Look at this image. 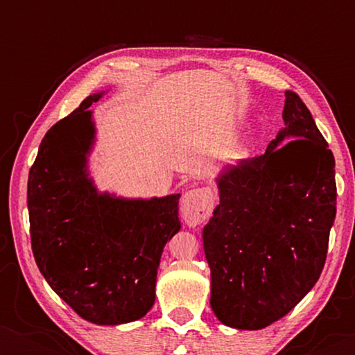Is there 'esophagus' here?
I'll return each mask as SVG.
<instances>
[{
	"label": "esophagus",
	"mask_w": 355,
	"mask_h": 355,
	"mask_svg": "<svg viewBox=\"0 0 355 355\" xmlns=\"http://www.w3.org/2000/svg\"><path fill=\"white\" fill-rule=\"evenodd\" d=\"M213 193L210 189H191L182 196L181 215L189 226H198L211 215Z\"/></svg>",
	"instance_id": "esophagus-1"
}]
</instances>
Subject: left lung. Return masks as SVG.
Masks as SVG:
<instances>
[{
	"label": "left lung",
	"mask_w": 355,
	"mask_h": 355,
	"mask_svg": "<svg viewBox=\"0 0 355 355\" xmlns=\"http://www.w3.org/2000/svg\"><path fill=\"white\" fill-rule=\"evenodd\" d=\"M284 96V128L263 155L223 169L203 227L211 309L237 329L268 327L307 295L336 216L331 150L299 95Z\"/></svg>",
	"instance_id": "left-lung-1"
}]
</instances>
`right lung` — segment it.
Listing matches in <instances>:
<instances>
[{
	"mask_svg": "<svg viewBox=\"0 0 355 355\" xmlns=\"http://www.w3.org/2000/svg\"><path fill=\"white\" fill-rule=\"evenodd\" d=\"M94 94L43 137L28 173L32 252L50 288L96 324L142 318L155 304L163 247L181 230L179 193L123 198L100 193L87 157L95 139Z\"/></svg>",
	"mask_w": 355,
	"mask_h": 355,
	"instance_id": "obj_1",
	"label": "right lung"
}]
</instances>
